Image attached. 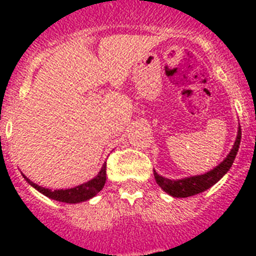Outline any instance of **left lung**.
<instances>
[{"label":"left lung","mask_w":256,"mask_h":256,"mask_svg":"<svg viewBox=\"0 0 256 256\" xmlns=\"http://www.w3.org/2000/svg\"><path fill=\"white\" fill-rule=\"evenodd\" d=\"M240 138H242V132H240V126H239L236 140L231 148L230 154L216 168H214L206 174L195 175V176H188V178L183 179H168L156 174V170H154V178H156L160 188L174 198H187V196H192V195H196L199 192H203L207 188H210L211 186H214L215 183L230 170L231 164H234L235 156H236V152L239 150Z\"/></svg>","instance_id":"left-lung-1"}]
</instances>
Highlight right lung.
I'll return each mask as SVG.
<instances>
[{"label": "right lung", "mask_w": 256, "mask_h": 256, "mask_svg": "<svg viewBox=\"0 0 256 256\" xmlns=\"http://www.w3.org/2000/svg\"><path fill=\"white\" fill-rule=\"evenodd\" d=\"M24 178L34 188H37L40 192L54 199V200H60V202L65 203H80L96 196L104 188V183H106V164H104V166H102V168H100L96 178H92V180H88L84 184H80V186L73 187V188H66V190H49V188H45V187H41L33 183L30 179L26 178L25 175H24Z\"/></svg>", "instance_id": "1"}]
</instances>
